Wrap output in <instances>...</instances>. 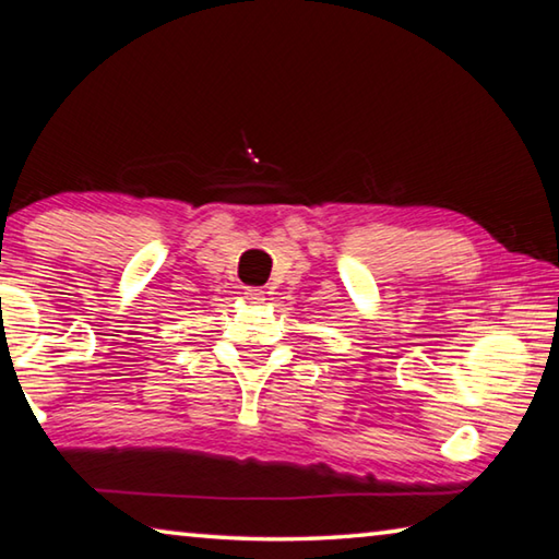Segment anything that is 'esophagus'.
<instances>
[{
	"label": "esophagus",
	"mask_w": 559,
	"mask_h": 559,
	"mask_svg": "<svg viewBox=\"0 0 559 559\" xmlns=\"http://www.w3.org/2000/svg\"><path fill=\"white\" fill-rule=\"evenodd\" d=\"M243 298L249 300V302H253V306H259V302L266 300V296H263L261 288H246L243 290Z\"/></svg>",
	"instance_id": "1"
}]
</instances>
